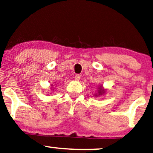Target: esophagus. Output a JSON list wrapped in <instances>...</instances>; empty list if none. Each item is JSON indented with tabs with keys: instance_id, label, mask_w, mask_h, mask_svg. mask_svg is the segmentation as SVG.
<instances>
[{
	"instance_id": "34e87169",
	"label": "esophagus",
	"mask_w": 153,
	"mask_h": 153,
	"mask_svg": "<svg viewBox=\"0 0 153 153\" xmlns=\"http://www.w3.org/2000/svg\"><path fill=\"white\" fill-rule=\"evenodd\" d=\"M80 79V75H79V74H77V75H75V80H79Z\"/></svg>"
}]
</instances>
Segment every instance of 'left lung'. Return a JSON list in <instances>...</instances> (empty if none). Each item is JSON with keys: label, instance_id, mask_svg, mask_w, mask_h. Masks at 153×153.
<instances>
[{"label": "left lung", "instance_id": "8db88e82", "mask_svg": "<svg viewBox=\"0 0 153 153\" xmlns=\"http://www.w3.org/2000/svg\"><path fill=\"white\" fill-rule=\"evenodd\" d=\"M103 91L101 90V89H100V90H99V94H101V93H103Z\"/></svg>", "mask_w": 153, "mask_h": 153}]
</instances>
